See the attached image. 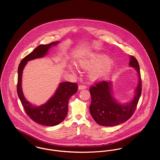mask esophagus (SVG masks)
<instances>
[{
    "label": "esophagus",
    "instance_id": "34e87169",
    "mask_svg": "<svg viewBox=\"0 0 160 160\" xmlns=\"http://www.w3.org/2000/svg\"><path fill=\"white\" fill-rule=\"evenodd\" d=\"M87 88V87L84 85H80L78 86V89H83Z\"/></svg>",
    "mask_w": 160,
    "mask_h": 160
}]
</instances>
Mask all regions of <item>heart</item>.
Instances as JSON below:
<instances>
[{
    "instance_id": "b5f03b06",
    "label": "heart",
    "mask_w": 160,
    "mask_h": 160,
    "mask_svg": "<svg viewBox=\"0 0 160 160\" xmlns=\"http://www.w3.org/2000/svg\"><path fill=\"white\" fill-rule=\"evenodd\" d=\"M114 62L110 58L100 54H91L82 59L78 66L83 69L88 70L89 78L92 80L105 77L112 69Z\"/></svg>"
}]
</instances>
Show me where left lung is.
I'll return each mask as SVG.
<instances>
[{
	"label": "left lung",
	"instance_id": "8db88e82",
	"mask_svg": "<svg viewBox=\"0 0 160 160\" xmlns=\"http://www.w3.org/2000/svg\"><path fill=\"white\" fill-rule=\"evenodd\" d=\"M129 66L136 69L139 75V84L132 101L126 105L118 103L111 93V82L100 81L89 88L91 103L89 111L94 121L99 125L113 126L122 124L133 115L142 93V80L136 58L131 56Z\"/></svg>",
	"mask_w": 160,
	"mask_h": 160
}]
</instances>
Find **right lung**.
I'll return each instance as SVG.
<instances>
[{
	"label": "right lung",
	"mask_w": 160,
	"mask_h": 160,
	"mask_svg": "<svg viewBox=\"0 0 160 160\" xmlns=\"http://www.w3.org/2000/svg\"><path fill=\"white\" fill-rule=\"evenodd\" d=\"M58 42L47 45H40L31 53L25 56L19 64L18 70L17 93L26 114L38 124L53 126L61 123L66 118L68 111V101L72 96L77 92V83L65 82L61 83L53 96L45 104L35 106L26 100L22 91L21 77L23 68L28 61L44 56L52 45Z\"/></svg>",
	"instance_id": "right-lung-1"
}]
</instances>
